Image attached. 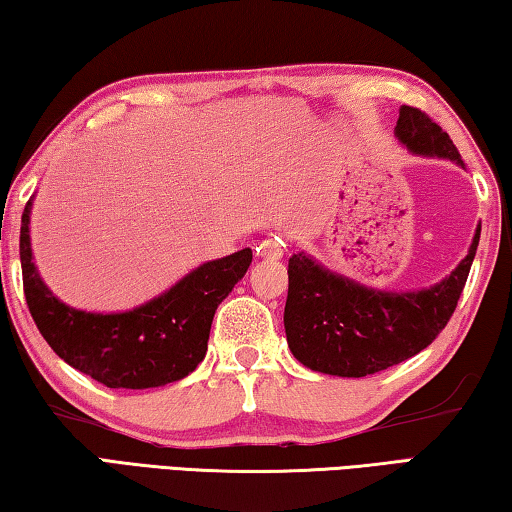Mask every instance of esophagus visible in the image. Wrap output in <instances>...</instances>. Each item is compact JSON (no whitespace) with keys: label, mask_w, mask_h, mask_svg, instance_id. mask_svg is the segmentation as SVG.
Wrapping results in <instances>:
<instances>
[{"label":"esophagus","mask_w":512,"mask_h":512,"mask_svg":"<svg viewBox=\"0 0 512 512\" xmlns=\"http://www.w3.org/2000/svg\"><path fill=\"white\" fill-rule=\"evenodd\" d=\"M257 255L259 257H268V259L282 257L284 255V241H282V237H268L264 241H259Z\"/></svg>","instance_id":"obj_1"}]
</instances>
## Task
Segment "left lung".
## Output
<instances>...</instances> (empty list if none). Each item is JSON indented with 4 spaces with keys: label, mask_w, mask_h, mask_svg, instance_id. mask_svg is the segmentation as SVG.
<instances>
[{
    "label": "left lung",
    "mask_w": 512,
    "mask_h": 512,
    "mask_svg": "<svg viewBox=\"0 0 512 512\" xmlns=\"http://www.w3.org/2000/svg\"><path fill=\"white\" fill-rule=\"evenodd\" d=\"M395 135L413 153L463 164L449 135L420 108H400ZM479 235L481 228H476L470 253L447 280L413 293L366 289L325 271L305 253L291 255L284 329L293 357L311 370L339 377L375 375L411 359L452 318Z\"/></svg>",
    "instance_id": "1"
}]
</instances>
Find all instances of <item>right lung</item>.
<instances>
[{
	"mask_svg": "<svg viewBox=\"0 0 512 512\" xmlns=\"http://www.w3.org/2000/svg\"><path fill=\"white\" fill-rule=\"evenodd\" d=\"M31 201L20 228L24 298L49 348L108 388H155L187 377L207 352L216 307L246 275L253 250L214 259L160 298L126 314H88L60 302L31 262Z\"/></svg>",
	"mask_w": 512,
	"mask_h": 512,
	"instance_id": "add662e5",
	"label": "right lung"
}]
</instances>
